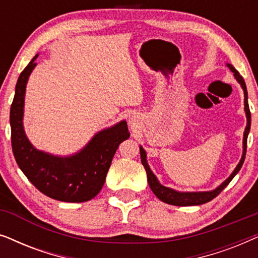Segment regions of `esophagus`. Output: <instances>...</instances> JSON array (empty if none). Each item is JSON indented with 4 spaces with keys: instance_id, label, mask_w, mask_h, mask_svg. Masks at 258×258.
Here are the masks:
<instances>
[{
    "instance_id": "1",
    "label": "esophagus",
    "mask_w": 258,
    "mask_h": 258,
    "mask_svg": "<svg viewBox=\"0 0 258 258\" xmlns=\"http://www.w3.org/2000/svg\"><path fill=\"white\" fill-rule=\"evenodd\" d=\"M130 123H133V124H135V119H134V118H130Z\"/></svg>"
}]
</instances>
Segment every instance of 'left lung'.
<instances>
[{
  "instance_id": "obj_1",
  "label": "left lung",
  "mask_w": 258,
  "mask_h": 258,
  "mask_svg": "<svg viewBox=\"0 0 258 258\" xmlns=\"http://www.w3.org/2000/svg\"><path fill=\"white\" fill-rule=\"evenodd\" d=\"M229 69L234 73V76L237 82L241 84L243 91H244V111L246 116V126L244 130V134H243V154L241 157V161L237 164V167L235 168V170L231 172V175L225 179L223 183H221L220 185L217 186L216 189L210 190V191H177V190H174L171 188H168V186L162 185L156 176L154 175V172L151 171L147 162V154L146 150L143 149L142 147H140V153H141V162H142L144 169L147 171V177H148V183H149L150 189L153 190V192L156 195L157 199H160L162 202L171 204V206H178V207H186V206H201V204H204L207 202H210L211 200H214L218 194H220L222 190H223L225 186H227L229 183L231 182V179L235 177L236 174L241 170L243 162H244L245 158V153H246V140H248V135L250 132V125H251V114H250V109L248 104V91H246V86L243 77L239 75V73L236 70L232 64L230 63H227Z\"/></svg>"
}]
</instances>
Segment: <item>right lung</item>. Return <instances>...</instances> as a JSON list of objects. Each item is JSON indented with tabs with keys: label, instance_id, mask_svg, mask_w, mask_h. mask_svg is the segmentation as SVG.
Wrapping results in <instances>:
<instances>
[{
	"label": "right lung",
	"instance_id": "add662e5",
	"mask_svg": "<svg viewBox=\"0 0 258 258\" xmlns=\"http://www.w3.org/2000/svg\"><path fill=\"white\" fill-rule=\"evenodd\" d=\"M37 56L21 73L10 108L14 156L27 178L45 196L62 202H87L101 191L116 150L129 139L128 125L121 121L101 130L83 149L70 156H57L36 149L24 132L23 112L27 82L37 64Z\"/></svg>",
	"mask_w": 258,
	"mask_h": 258
}]
</instances>
